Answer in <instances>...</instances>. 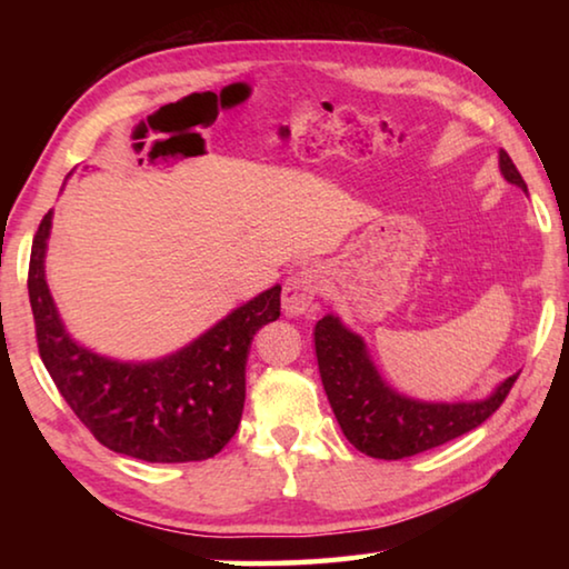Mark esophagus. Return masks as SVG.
<instances>
[{"label": "esophagus", "mask_w": 569, "mask_h": 569, "mask_svg": "<svg viewBox=\"0 0 569 569\" xmlns=\"http://www.w3.org/2000/svg\"><path fill=\"white\" fill-rule=\"evenodd\" d=\"M323 291V271L319 266H303L286 278L283 308L288 316H301L313 311V303Z\"/></svg>", "instance_id": "1"}]
</instances>
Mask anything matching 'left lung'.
I'll return each instance as SVG.
<instances>
[{
    "instance_id": "1",
    "label": "left lung",
    "mask_w": 569,
    "mask_h": 569,
    "mask_svg": "<svg viewBox=\"0 0 569 569\" xmlns=\"http://www.w3.org/2000/svg\"><path fill=\"white\" fill-rule=\"evenodd\" d=\"M499 168L512 186L527 192V182L505 150ZM321 381L339 427L351 445L373 459H403L477 429L502 407L517 373L492 397L471 403H423L391 391L373 369L359 336L323 316L313 329Z\"/></svg>"
}]
</instances>
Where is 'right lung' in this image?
I'll return each mask as SVG.
<instances>
[{"instance_id": "obj_1", "label": "right lung", "mask_w": 569, "mask_h": 569, "mask_svg": "<svg viewBox=\"0 0 569 569\" xmlns=\"http://www.w3.org/2000/svg\"><path fill=\"white\" fill-rule=\"evenodd\" d=\"M52 213L30 256L37 349L54 387L90 435L118 455L152 465L216 457L233 439L246 401V359L253 336L281 316V286L236 308L186 349L150 363H120L67 336L44 281Z\"/></svg>"}]
</instances>
